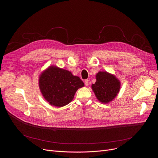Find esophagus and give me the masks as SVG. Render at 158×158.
Listing matches in <instances>:
<instances>
[{"mask_svg": "<svg viewBox=\"0 0 158 158\" xmlns=\"http://www.w3.org/2000/svg\"><path fill=\"white\" fill-rule=\"evenodd\" d=\"M84 83H85V85H89V80L88 79H85L84 81Z\"/></svg>", "mask_w": 158, "mask_h": 158, "instance_id": "obj_1", "label": "esophagus"}]
</instances>
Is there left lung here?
Listing matches in <instances>:
<instances>
[{
    "label": "left lung",
    "instance_id": "left-lung-1",
    "mask_svg": "<svg viewBox=\"0 0 158 158\" xmlns=\"http://www.w3.org/2000/svg\"><path fill=\"white\" fill-rule=\"evenodd\" d=\"M92 88L100 102L107 103L117 96L120 82L113 75L107 72H99L96 75V82L92 85Z\"/></svg>",
    "mask_w": 158,
    "mask_h": 158
}]
</instances>
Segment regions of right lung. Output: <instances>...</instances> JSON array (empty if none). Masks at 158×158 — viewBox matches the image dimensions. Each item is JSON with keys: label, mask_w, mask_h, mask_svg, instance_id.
<instances>
[{"label": "right lung", "mask_w": 158, "mask_h": 158, "mask_svg": "<svg viewBox=\"0 0 158 158\" xmlns=\"http://www.w3.org/2000/svg\"><path fill=\"white\" fill-rule=\"evenodd\" d=\"M84 85L79 77L56 66L49 67L39 77V87L44 98L56 107L68 104L77 90Z\"/></svg>", "instance_id": "add662e5"}]
</instances>
